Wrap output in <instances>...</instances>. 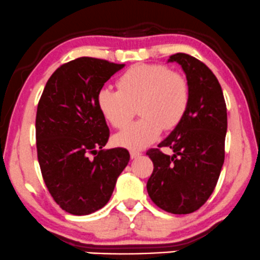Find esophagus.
Returning <instances> with one entry per match:
<instances>
[{
    "mask_svg": "<svg viewBox=\"0 0 260 260\" xmlns=\"http://www.w3.org/2000/svg\"><path fill=\"white\" fill-rule=\"evenodd\" d=\"M142 153L140 151H135V149H131L130 151V157H131V159H136L137 157H140V155H141Z\"/></svg>",
    "mask_w": 260,
    "mask_h": 260,
    "instance_id": "1",
    "label": "esophagus"
}]
</instances>
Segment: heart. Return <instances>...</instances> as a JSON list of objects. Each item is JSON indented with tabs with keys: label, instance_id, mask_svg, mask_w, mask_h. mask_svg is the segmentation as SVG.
Masks as SVG:
<instances>
[{
	"label": "heart",
	"instance_id": "b5f03b06",
	"mask_svg": "<svg viewBox=\"0 0 260 260\" xmlns=\"http://www.w3.org/2000/svg\"><path fill=\"white\" fill-rule=\"evenodd\" d=\"M119 90L102 87L97 107L112 126L121 129L130 123L139 106L141 119L114 136L121 147L142 149L181 123L190 105V87L181 74L160 64L131 67L118 79Z\"/></svg>",
	"mask_w": 260,
	"mask_h": 260
}]
</instances>
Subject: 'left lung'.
I'll list each match as a JSON object with an SVG mask.
<instances>
[{"label": "left lung", "instance_id": "8db88e82", "mask_svg": "<svg viewBox=\"0 0 260 260\" xmlns=\"http://www.w3.org/2000/svg\"><path fill=\"white\" fill-rule=\"evenodd\" d=\"M181 66L190 87V105L184 119L158 147L147 154L153 173L147 192L159 208L173 214L200 209L214 191L225 158L228 113L218 79L206 64L186 53L169 57Z\"/></svg>", "mask_w": 260, "mask_h": 260}]
</instances>
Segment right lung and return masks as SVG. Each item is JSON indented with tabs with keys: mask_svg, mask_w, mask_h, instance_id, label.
Listing matches in <instances>:
<instances>
[{
	"mask_svg": "<svg viewBox=\"0 0 260 260\" xmlns=\"http://www.w3.org/2000/svg\"><path fill=\"white\" fill-rule=\"evenodd\" d=\"M124 66L76 58L51 75L40 99L36 147L42 178L58 206L73 215L105 207L130 160L127 149H102L109 129L96 101L100 88Z\"/></svg>",
	"mask_w": 260,
	"mask_h": 260,
	"instance_id": "add662e5",
	"label": "right lung"
}]
</instances>
